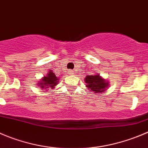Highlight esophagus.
<instances>
[{"label": "esophagus", "instance_id": "obj_1", "mask_svg": "<svg viewBox=\"0 0 148 148\" xmlns=\"http://www.w3.org/2000/svg\"><path fill=\"white\" fill-rule=\"evenodd\" d=\"M68 74H70V75H73V70H69Z\"/></svg>", "mask_w": 148, "mask_h": 148}]
</instances>
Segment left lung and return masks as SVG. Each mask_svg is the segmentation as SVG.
<instances>
[{
  "mask_svg": "<svg viewBox=\"0 0 148 148\" xmlns=\"http://www.w3.org/2000/svg\"><path fill=\"white\" fill-rule=\"evenodd\" d=\"M85 81L88 88L95 93L103 92L108 86V83L105 80L102 79L99 75H87Z\"/></svg>",
  "mask_w": 148,
  "mask_h": 148,
  "instance_id": "1",
  "label": "left lung"
}]
</instances>
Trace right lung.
<instances>
[{"label": "right lung", "mask_w": 148, "mask_h": 148, "mask_svg": "<svg viewBox=\"0 0 148 148\" xmlns=\"http://www.w3.org/2000/svg\"><path fill=\"white\" fill-rule=\"evenodd\" d=\"M59 82L58 78L54 75V73L51 71L49 72L47 76L43 77L41 79V82L39 83V86L43 89V88H54Z\"/></svg>", "instance_id": "right-lung-1"}]
</instances>
